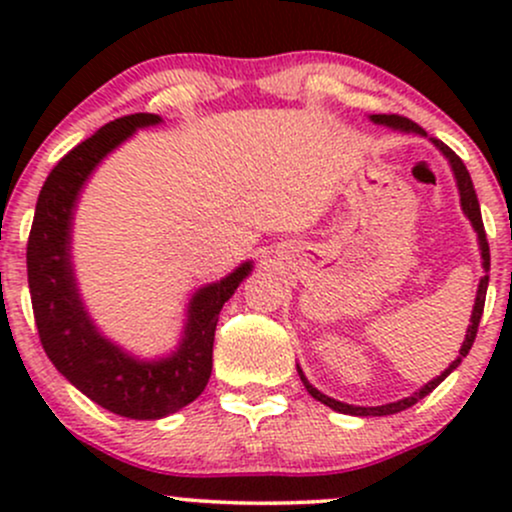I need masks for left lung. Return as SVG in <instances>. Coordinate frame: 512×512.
I'll return each instance as SVG.
<instances>
[{
	"label": "left lung",
	"instance_id": "8db88e82",
	"mask_svg": "<svg viewBox=\"0 0 512 512\" xmlns=\"http://www.w3.org/2000/svg\"><path fill=\"white\" fill-rule=\"evenodd\" d=\"M368 120L373 122V125H383V127H390V129H397V132L402 134H416V137H424L426 139V132L421 129L416 122L407 120V117H399V115H368ZM431 144L436 146L440 151V156L448 161V166L452 170V178H455V185H457V192H460V207H462V214L467 216L469 223H472L474 233H477V240H479V252H481V269H484V276L479 279V286H477V298H474V308H472V315H469V325H467V334H464V342L460 346V354H457L455 361L450 363L448 368L443 370V373L436 375L433 380H428L424 387H419L416 392H411L409 397H402L397 399V402H387V404H380V407H356V404H346V402H339V399H334L330 395H325V392H320L317 387L310 383L308 378H305L303 368L298 366V375H301L305 390L310 392V397H315L317 402L327 404V407L339 411V414H351V416H390V414H397V411H404L409 407H414L419 399H424L426 395H431L436 387L443 383L445 378L455 370L457 366L462 363V358L469 354V349H472L474 344V337H477V330H479V320H481V313H484V301H486V289H489V269H491V252H489V240H486V231H484V221H481V209H479V199H477V192H474V185H472V178H469V170L464 168V163L460 161V156L455 154V151L450 149V146H445L443 142H438V139H431Z\"/></svg>",
	"mask_w": 512,
	"mask_h": 512
}]
</instances>
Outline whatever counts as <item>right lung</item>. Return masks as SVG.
<instances>
[{
    "label": "right lung",
    "mask_w": 512,
    "mask_h": 512,
    "mask_svg": "<svg viewBox=\"0 0 512 512\" xmlns=\"http://www.w3.org/2000/svg\"><path fill=\"white\" fill-rule=\"evenodd\" d=\"M163 117L137 113L98 129L52 168L35 204L28 238V289L45 354L88 399L127 419L154 421L202 395L211 375L214 332L223 303L252 272V260L199 286L185 305L178 344L161 356H137L105 334L88 313L74 269V216L96 168L139 129Z\"/></svg>",
    "instance_id": "add662e5"
}]
</instances>
